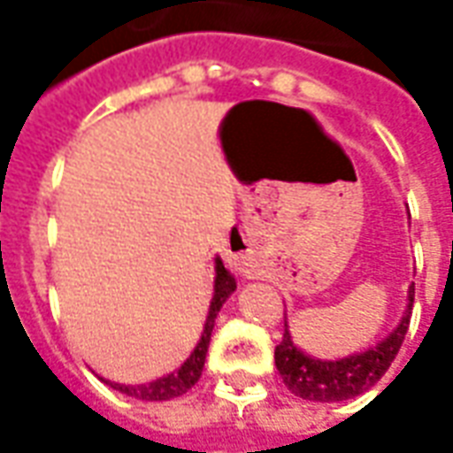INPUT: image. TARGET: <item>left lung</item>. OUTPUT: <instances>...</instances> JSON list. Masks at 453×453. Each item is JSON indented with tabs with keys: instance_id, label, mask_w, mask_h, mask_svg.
<instances>
[{
	"instance_id": "left-lung-1",
	"label": "left lung",
	"mask_w": 453,
	"mask_h": 453,
	"mask_svg": "<svg viewBox=\"0 0 453 453\" xmlns=\"http://www.w3.org/2000/svg\"><path fill=\"white\" fill-rule=\"evenodd\" d=\"M412 301H415V284H410L408 288V303H405V313L400 318V323L373 347L354 351L340 359H318L301 349L291 337L288 320L284 315V340L279 342V347L274 349V361L288 390L303 400L340 403V400L357 398L364 390L376 386L405 340Z\"/></svg>"
}]
</instances>
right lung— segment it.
Wrapping results in <instances>:
<instances>
[{
    "mask_svg": "<svg viewBox=\"0 0 453 453\" xmlns=\"http://www.w3.org/2000/svg\"><path fill=\"white\" fill-rule=\"evenodd\" d=\"M237 288L235 276L230 274L223 265V259L216 257V279H213V298H211V305H208L206 323H203V330H201V337H198L196 347L191 349V354L187 357V361L174 369L167 376L162 379L150 380V383H116V380L102 379L106 386H111L113 390H120L130 398L138 400H172L184 395L198 379H201V371H203V364H206L208 344H211V333H213V325H216V318L220 313V308L226 303L227 298L233 296V291Z\"/></svg>",
    "mask_w": 453,
    "mask_h": 453,
    "instance_id": "add662e5",
    "label": "right lung"
}]
</instances>
